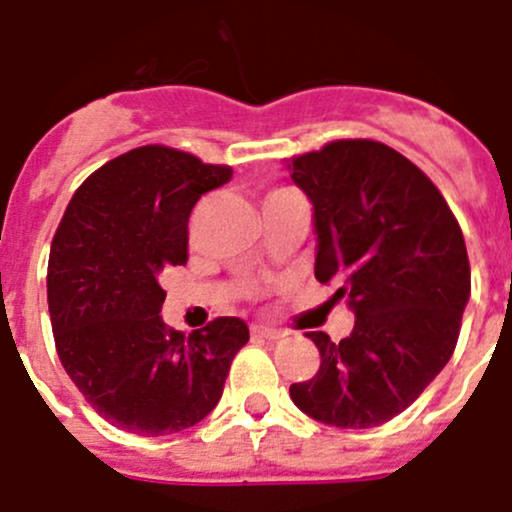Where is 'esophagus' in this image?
<instances>
[{
	"mask_svg": "<svg viewBox=\"0 0 512 512\" xmlns=\"http://www.w3.org/2000/svg\"><path fill=\"white\" fill-rule=\"evenodd\" d=\"M252 335L265 337V340H280V337H285L287 332L277 330V327H270V325H252Z\"/></svg>",
	"mask_w": 512,
	"mask_h": 512,
	"instance_id": "1",
	"label": "esophagus"
}]
</instances>
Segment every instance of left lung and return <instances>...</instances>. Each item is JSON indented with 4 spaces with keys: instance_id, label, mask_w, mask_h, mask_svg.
<instances>
[{
    "instance_id": "1",
    "label": "left lung",
    "mask_w": 512,
    "mask_h": 512,
    "mask_svg": "<svg viewBox=\"0 0 512 512\" xmlns=\"http://www.w3.org/2000/svg\"><path fill=\"white\" fill-rule=\"evenodd\" d=\"M285 165L315 207V277L355 310L345 340L305 332L320 370L290 398L320 423L375 428L410 408L458 345L463 230L433 180L382 142L335 140Z\"/></svg>"
}]
</instances>
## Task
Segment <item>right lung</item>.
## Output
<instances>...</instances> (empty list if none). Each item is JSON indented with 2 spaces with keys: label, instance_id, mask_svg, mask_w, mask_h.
I'll use <instances>...</instances> for the list:
<instances>
[{
  "label": "right lung",
  "instance_id": "right-lung-1",
  "mask_svg": "<svg viewBox=\"0 0 512 512\" xmlns=\"http://www.w3.org/2000/svg\"><path fill=\"white\" fill-rule=\"evenodd\" d=\"M230 177L227 165L145 145L94 170L64 210L47 267L54 345L114 428L157 438L197 425L250 340L240 317H215L190 337L160 317V275L187 262L192 207Z\"/></svg>",
  "mask_w": 512,
  "mask_h": 512
}]
</instances>
